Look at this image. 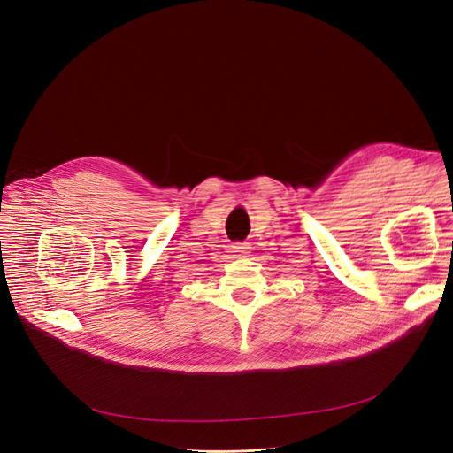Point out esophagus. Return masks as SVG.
Returning a JSON list of instances; mask_svg holds the SVG:
<instances>
[{
    "label": "esophagus",
    "mask_w": 453,
    "mask_h": 453,
    "mask_svg": "<svg viewBox=\"0 0 453 453\" xmlns=\"http://www.w3.org/2000/svg\"><path fill=\"white\" fill-rule=\"evenodd\" d=\"M231 248H233V253H236V257H246L251 250L250 242H234Z\"/></svg>",
    "instance_id": "obj_1"
}]
</instances>
